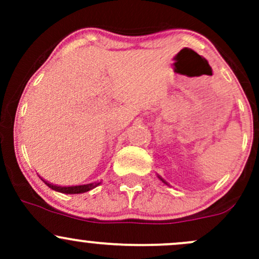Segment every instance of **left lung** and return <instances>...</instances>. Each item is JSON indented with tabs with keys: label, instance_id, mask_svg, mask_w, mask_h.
I'll return each mask as SVG.
<instances>
[{
	"label": "left lung",
	"instance_id": "8db88e82",
	"mask_svg": "<svg viewBox=\"0 0 259 259\" xmlns=\"http://www.w3.org/2000/svg\"><path fill=\"white\" fill-rule=\"evenodd\" d=\"M161 180H163V179H161Z\"/></svg>",
	"mask_w": 259,
	"mask_h": 259
}]
</instances>
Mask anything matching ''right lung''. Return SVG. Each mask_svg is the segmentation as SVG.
<instances>
[{"instance_id": "obj_1", "label": "right lung", "mask_w": 259, "mask_h": 259, "mask_svg": "<svg viewBox=\"0 0 259 259\" xmlns=\"http://www.w3.org/2000/svg\"><path fill=\"white\" fill-rule=\"evenodd\" d=\"M45 184L48 187L51 188V189L56 190V192L60 193H65V194H79V193H85L91 190L93 188L98 187L100 183H89V184H83V185H74V187H59V185H54L51 183L45 182Z\"/></svg>"}]
</instances>
